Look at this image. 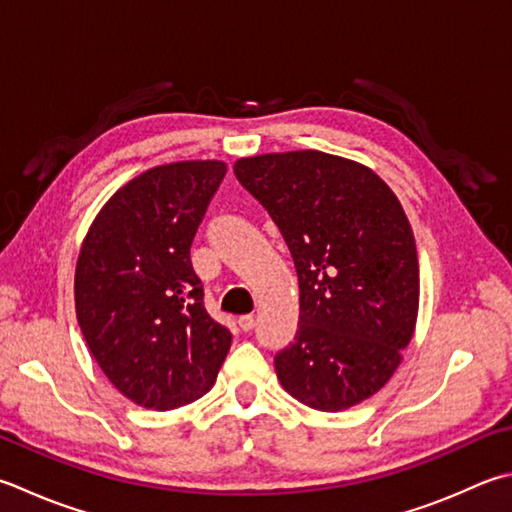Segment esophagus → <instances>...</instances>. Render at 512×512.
<instances>
[{"label": "esophagus", "mask_w": 512, "mask_h": 512, "mask_svg": "<svg viewBox=\"0 0 512 512\" xmlns=\"http://www.w3.org/2000/svg\"><path fill=\"white\" fill-rule=\"evenodd\" d=\"M254 325H256V318H254L252 314H245V316L238 318V327H240V330H243V332L254 330Z\"/></svg>", "instance_id": "34e87169"}]
</instances>
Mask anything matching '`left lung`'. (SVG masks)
Wrapping results in <instances>:
<instances>
[{"label":"left lung","instance_id":"left-lung-1","mask_svg":"<svg viewBox=\"0 0 512 512\" xmlns=\"http://www.w3.org/2000/svg\"><path fill=\"white\" fill-rule=\"evenodd\" d=\"M236 178L281 229L298 274V330L276 354L285 392L339 412L390 381L414 336L419 258L399 198L376 173L323 151L240 158Z\"/></svg>","mask_w":512,"mask_h":512}]
</instances>
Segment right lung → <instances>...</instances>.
<instances>
[{"mask_svg":"<svg viewBox=\"0 0 512 512\" xmlns=\"http://www.w3.org/2000/svg\"><path fill=\"white\" fill-rule=\"evenodd\" d=\"M227 173L223 160L142 171L106 200L75 265V314L115 390L173 410L211 390L231 345L202 305L189 247Z\"/></svg>","mask_w":512,"mask_h":512,"instance_id":"obj_1","label":"right lung"}]
</instances>
